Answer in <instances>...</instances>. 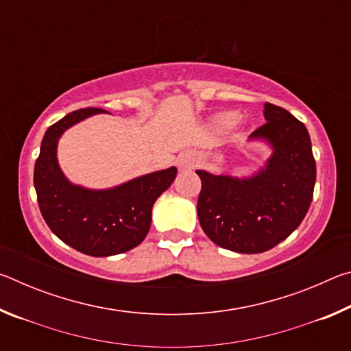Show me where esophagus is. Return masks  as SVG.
I'll return each mask as SVG.
<instances>
[{"instance_id": "esophagus-1", "label": "esophagus", "mask_w": 351, "mask_h": 351, "mask_svg": "<svg viewBox=\"0 0 351 351\" xmlns=\"http://www.w3.org/2000/svg\"><path fill=\"white\" fill-rule=\"evenodd\" d=\"M180 164L181 167H192V158H190V154H184L180 159Z\"/></svg>"}]
</instances>
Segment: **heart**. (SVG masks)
Listing matches in <instances>:
<instances>
[{"label":"heart","instance_id":"obj_1","mask_svg":"<svg viewBox=\"0 0 351 351\" xmlns=\"http://www.w3.org/2000/svg\"><path fill=\"white\" fill-rule=\"evenodd\" d=\"M235 121V114H232V112H228V114H224L221 119H219V123L224 127L230 125V123H234Z\"/></svg>","mask_w":351,"mask_h":351}]
</instances>
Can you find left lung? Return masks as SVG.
Returning a JSON list of instances; mask_svg holds the SVG:
<instances>
[{"label":"left lung","instance_id":"8db88e82","mask_svg":"<svg viewBox=\"0 0 351 351\" xmlns=\"http://www.w3.org/2000/svg\"><path fill=\"white\" fill-rule=\"evenodd\" d=\"M266 122L251 134L274 153L257 175L237 180L197 170L198 219L206 235L229 251H269L291 235L310 209L316 161L306 127L282 106L265 104Z\"/></svg>","mask_w":351,"mask_h":351}]
</instances>
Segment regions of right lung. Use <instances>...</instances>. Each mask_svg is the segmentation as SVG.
I'll return each mask as SVG.
<instances>
[{"label":"right lung","instance_id":"1","mask_svg":"<svg viewBox=\"0 0 351 351\" xmlns=\"http://www.w3.org/2000/svg\"><path fill=\"white\" fill-rule=\"evenodd\" d=\"M104 111L77 110L47 128L34 169L46 224L63 243L91 257H108L141 245L150 230L154 201L176 178V167H170L108 190L73 186L58 167V138L74 123Z\"/></svg>","mask_w":351,"mask_h":351}]
</instances>
